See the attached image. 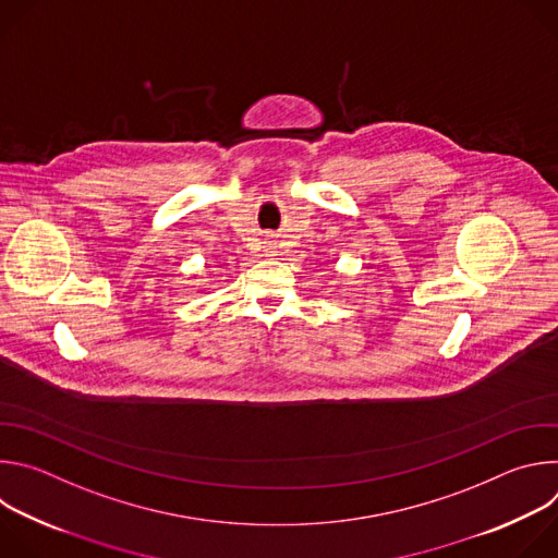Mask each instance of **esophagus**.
I'll return each mask as SVG.
<instances>
[{"instance_id": "esophagus-1", "label": "esophagus", "mask_w": 558, "mask_h": 558, "mask_svg": "<svg viewBox=\"0 0 558 558\" xmlns=\"http://www.w3.org/2000/svg\"><path fill=\"white\" fill-rule=\"evenodd\" d=\"M269 250H274V245H269Z\"/></svg>"}]
</instances>
